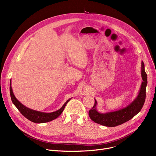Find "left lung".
Here are the masks:
<instances>
[{"instance_id":"8db88e82","label":"left lung","mask_w":156,"mask_h":156,"mask_svg":"<svg viewBox=\"0 0 156 156\" xmlns=\"http://www.w3.org/2000/svg\"><path fill=\"white\" fill-rule=\"evenodd\" d=\"M142 78L143 80L140 91L136 99L126 108L114 112L100 113L97 111V101L93 108L89 111L88 114L90 119L96 123L108 127H114L120 125L133 118L140 112L143 107L146 97V87L147 84V76L145 71V66L142 61Z\"/></svg>"}]
</instances>
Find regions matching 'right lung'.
<instances>
[{
    "label": "right lung",
    "mask_w": 156,
    "mask_h": 156,
    "mask_svg": "<svg viewBox=\"0 0 156 156\" xmlns=\"http://www.w3.org/2000/svg\"><path fill=\"white\" fill-rule=\"evenodd\" d=\"M10 95L12 103L17 108L19 111L26 118H27L28 119L32 122H35V123H43V122H49L57 118L59 116L61 115V114L62 112L66 105L67 104V103L71 99H69L62 106V108L59 110L50 113H46L29 109L27 108L26 106L23 105L17 99H16L13 94L12 89L11 87V80L10 81Z\"/></svg>",
    "instance_id": "add662e5"
}]
</instances>
